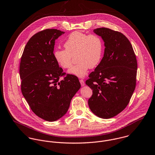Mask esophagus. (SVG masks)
I'll return each mask as SVG.
<instances>
[{
    "instance_id": "obj_1",
    "label": "esophagus",
    "mask_w": 155,
    "mask_h": 155,
    "mask_svg": "<svg viewBox=\"0 0 155 155\" xmlns=\"http://www.w3.org/2000/svg\"><path fill=\"white\" fill-rule=\"evenodd\" d=\"M79 82H80V83H81L82 86H84L85 84H84V81L83 79H80V80H79Z\"/></svg>"
}]
</instances>
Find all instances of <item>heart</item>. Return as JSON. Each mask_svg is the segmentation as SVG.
I'll return each mask as SVG.
<instances>
[{"mask_svg":"<svg viewBox=\"0 0 155 155\" xmlns=\"http://www.w3.org/2000/svg\"><path fill=\"white\" fill-rule=\"evenodd\" d=\"M64 46L66 50H54V57L62 68L69 69L73 64V57L76 56L78 64L68 72L79 78H84L89 69L98 66L102 57L103 41L96 34L74 31L68 37Z\"/></svg>","mask_w":155,"mask_h":155,"instance_id":"b5f03b06","label":"heart"}]
</instances>
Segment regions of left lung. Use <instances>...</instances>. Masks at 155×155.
Masks as SVG:
<instances>
[{"label": "left lung", "mask_w": 155, "mask_h": 155, "mask_svg": "<svg viewBox=\"0 0 155 155\" xmlns=\"http://www.w3.org/2000/svg\"><path fill=\"white\" fill-rule=\"evenodd\" d=\"M104 42V54L86 81L92 90L88 100L91 111L108 119L127 107L134 91L137 70L133 47L122 33L107 28L94 30Z\"/></svg>", "instance_id": "obj_1"}]
</instances>
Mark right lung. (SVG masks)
<instances>
[{"label":"right lung","mask_w":155,"mask_h":155,"mask_svg":"<svg viewBox=\"0 0 155 155\" xmlns=\"http://www.w3.org/2000/svg\"><path fill=\"white\" fill-rule=\"evenodd\" d=\"M64 32L46 29L34 35L20 63L22 95L35 114L47 121H56L66 114L81 86L77 76L65 75L54 57L55 41ZM61 76L65 77L63 80L59 79Z\"/></svg>","instance_id":"right-lung-1"}]
</instances>
